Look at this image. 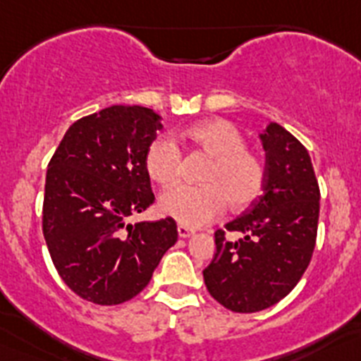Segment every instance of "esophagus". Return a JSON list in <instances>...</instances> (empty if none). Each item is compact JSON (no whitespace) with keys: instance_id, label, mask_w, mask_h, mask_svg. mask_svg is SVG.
<instances>
[{"instance_id":"34e87169","label":"esophagus","mask_w":361,"mask_h":361,"mask_svg":"<svg viewBox=\"0 0 361 361\" xmlns=\"http://www.w3.org/2000/svg\"><path fill=\"white\" fill-rule=\"evenodd\" d=\"M177 231H178V237L180 238H188V237H191L193 233H195L193 229H190L188 226H183V224L177 226Z\"/></svg>"}]
</instances>
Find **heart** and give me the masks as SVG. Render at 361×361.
I'll use <instances>...</instances> for the list:
<instances>
[{
    "label": "heart",
    "instance_id": "1",
    "mask_svg": "<svg viewBox=\"0 0 361 361\" xmlns=\"http://www.w3.org/2000/svg\"><path fill=\"white\" fill-rule=\"evenodd\" d=\"M180 141L209 162L202 186L175 188L159 199V212L188 228L202 226L228 209L240 213L253 206L266 184L262 157L245 148V137L226 119H208L184 130ZM145 170L153 183L171 188L180 177V152L168 137H157L145 155Z\"/></svg>",
    "mask_w": 361,
    "mask_h": 361
}]
</instances>
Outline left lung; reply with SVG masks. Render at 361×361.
I'll return each mask as SVG.
<instances>
[{
	"label": "left lung",
	"mask_w": 361,
	"mask_h": 361,
	"mask_svg": "<svg viewBox=\"0 0 361 361\" xmlns=\"http://www.w3.org/2000/svg\"><path fill=\"white\" fill-rule=\"evenodd\" d=\"M266 184L250 209L215 233L216 253L202 271L209 295L235 312H257L293 291L317 244L320 188L307 149L280 124L260 133Z\"/></svg>",
	"instance_id": "left-lung-1"
}]
</instances>
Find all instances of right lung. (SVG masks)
Instances as JSON below:
<instances>
[{
  "instance_id": "obj_1",
  "label": "right lung",
  "mask_w": 361,
  "mask_h": 361,
  "mask_svg": "<svg viewBox=\"0 0 361 361\" xmlns=\"http://www.w3.org/2000/svg\"><path fill=\"white\" fill-rule=\"evenodd\" d=\"M161 128L149 108L116 104L75 121L50 159L44 240L63 282L88 302L139 295L177 242L173 219L128 222L155 200L145 155Z\"/></svg>"
}]
</instances>
